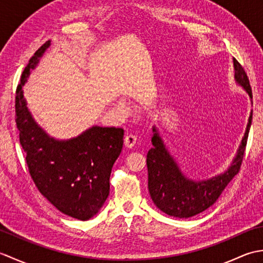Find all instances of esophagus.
<instances>
[{
	"label": "esophagus",
	"instance_id": "1",
	"mask_svg": "<svg viewBox=\"0 0 263 263\" xmlns=\"http://www.w3.org/2000/svg\"><path fill=\"white\" fill-rule=\"evenodd\" d=\"M136 143H137V138L135 136L128 135V136H126L124 138V146H125V148L132 149L133 147L136 146Z\"/></svg>",
	"mask_w": 263,
	"mask_h": 263
}]
</instances>
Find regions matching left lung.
I'll use <instances>...</instances> for the list:
<instances>
[{
	"mask_svg": "<svg viewBox=\"0 0 263 263\" xmlns=\"http://www.w3.org/2000/svg\"><path fill=\"white\" fill-rule=\"evenodd\" d=\"M233 62L235 82L244 89L252 100V90L247 73L235 59ZM251 123L252 110L250 113L241 144L228 168L220 174L199 181L184 175L180 165L167 149L157 126L154 125L153 148L147 154V167L149 194L155 205L166 215L180 219L197 216L210 208L239 171Z\"/></svg>",
	"mask_w": 263,
	"mask_h": 263,
	"instance_id": "8db88e82",
	"label": "left lung"
}]
</instances>
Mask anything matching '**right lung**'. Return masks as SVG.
Listing matches in <instances>:
<instances>
[{
	"mask_svg": "<svg viewBox=\"0 0 263 263\" xmlns=\"http://www.w3.org/2000/svg\"><path fill=\"white\" fill-rule=\"evenodd\" d=\"M51 41L33 54L15 95V122L31 178L55 208L79 220H88L103 208L109 194V177L123 148L120 127L93 125L74 138L51 137L33 119L24 86Z\"/></svg>",
	"mask_w": 263,
	"mask_h": 263,
	"instance_id": "right-lung-1",
	"label": "right lung"
}]
</instances>
